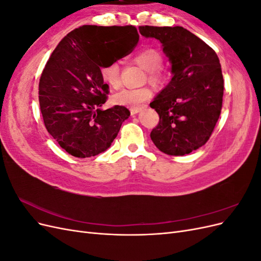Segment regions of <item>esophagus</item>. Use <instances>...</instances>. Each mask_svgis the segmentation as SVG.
I'll return each mask as SVG.
<instances>
[{"label": "esophagus", "instance_id": "1", "mask_svg": "<svg viewBox=\"0 0 261 261\" xmlns=\"http://www.w3.org/2000/svg\"><path fill=\"white\" fill-rule=\"evenodd\" d=\"M139 111H140V109H130V114H132V115H135V114H137Z\"/></svg>", "mask_w": 261, "mask_h": 261}]
</instances>
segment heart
<instances>
[{
	"mask_svg": "<svg viewBox=\"0 0 261 261\" xmlns=\"http://www.w3.org/2000/svg\"><path fill=\"white\" fill-rule=\"evenodd\" d=\"M134 62L147 72V80L153 86H160L167 78V72L163 67V55L154 48H145L138 51ZM102 81L110 87L116 89L121 86L120 66L116 62L108 63L100 67ZM152 91L148 87L138 89H122L113 96L115 105L128 107L130 109H139L148 100L151 99Z\"/></svg>",
	"mask_w": 261,
	"mask_h": 261,
	"instance_id": "heart-1",
	"label": "heart"
}]
</instances>
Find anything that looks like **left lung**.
<instances>
[{"label":"left lung","instance_id":"obj_1","mask_svg":"<svg viewBox=\"0 0 261 261\" xmlns=\"http://www.w3.org/2000/svg\"><path fill=\"white\" fill-rule=\"evenodd\" d=\"M139 33L158 39L172 63L171 82L150 103L159 114L150 137L169 155L191 153L209 140L222 109L224 81L218 55L183 27L140 26Z\"/></svg>","mask_w":261,"mask_h":261}]
</instances>
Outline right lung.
<instances>
[{"label":"right lung","instance_id":"add662e5","mask_svg":"<svg viewBox=\"0 0 261 261\" xmlns=\"http://www.w3.org/2000/svg\"><path fill=\"white\" fill-rule=\"evenodd\" d=\"M138 39L135 26L84 25L52 52L39 82V103L46 130L69 154L105 152L130 115L122 106L100 109L109 94L100 67L126 57Z\"/></svg>","mask_w":261,"mask_h":261}]
</instances>
